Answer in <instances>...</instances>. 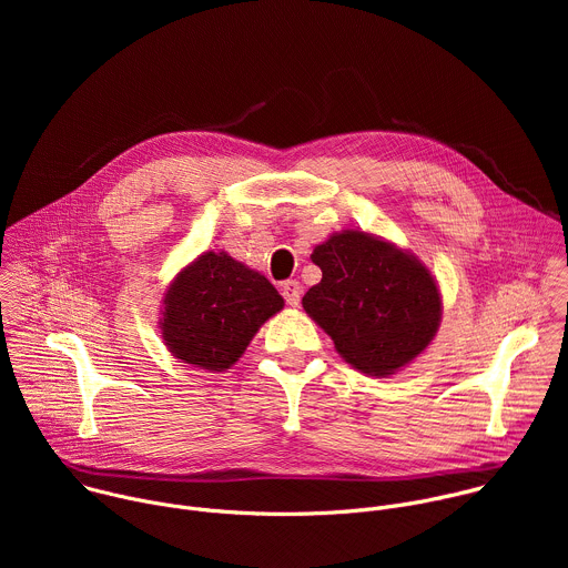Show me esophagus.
<instances>
[{"mask_svg":"<svg viewBox=\"0 0 568 568\" xmlns=\"http://www.w3.org/2000/svg\"><path fill=\"white\" fill-rule=\"evenodd\" d=\"M281 292H283V298L287 301V305L296 307V305L301 303V292H303V287H301L298 281H285L283 287H281Z\"/></svg>","mask_w":568,"mask_h":568,"instance_id":"1","label":"esophagus"}]
</instances>
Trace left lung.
Wrapping results in <instances>:
<instances>
[{
  "label": "left lung",
  "instance_id": "obj_1",
  "mask_svg": "<svg viewBox=\"0 0 568 568\" xmlns=\"http://www.w3.org/2000/svg\"><path fill=\"white\" fill-rule=\"evenodd\" d=\"M321 283L303 310L335 351L364 375L407 368L434 342L443 296L436 276L409 250L362 229H342L312 250Z\"/></svg>",
  "mask_w": 568,
  "mask_h": 568
}]
</instances>
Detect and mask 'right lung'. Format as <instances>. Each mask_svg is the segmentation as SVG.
<instances>
[{"label":"right lung","instance_id":"right-lung-1","mask_svg":"<svg viewBox=\"0 0 568 568\" xmlns=\"http://www.w3.org/2000/svg\"><path fill=\"white\" fill-rule=\"evenodd\" d=\"M283 305V296L261 272L211 250L171 281L159 335L175 359L222 373L245 355L263 323Z\"/></svg>","mask_w":568,"mask_h":568}]
</instances>
